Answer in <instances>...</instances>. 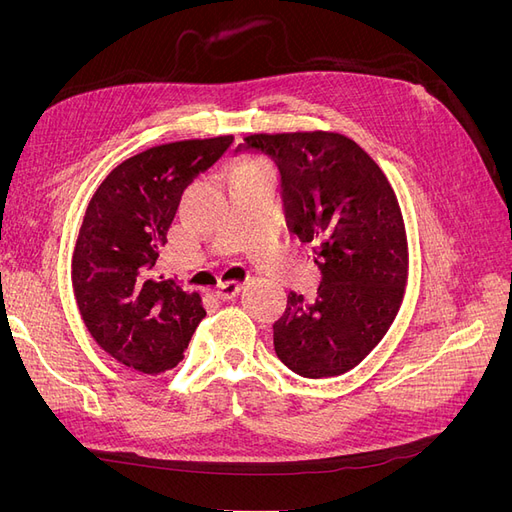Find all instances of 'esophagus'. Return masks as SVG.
<instances>
[{
  "mask_svg": "<svg viewBox=\"0 0 512 512\" xmlns=\"http://www.w3.org/2000/svg\"><path fill=\"white\" fill-rule=\"evenodd\" d=\"M241 288H243V284L241 282H222L220 286H218V290H215V297L218 299H222V301H228V299H235L237 294L241 292Z\"/></svg>",
  "mask_w": 512,
  "mask_h": 512,
  "instance_id": "esophagus-1",
  "label": "esophagus"
}]
</instances>
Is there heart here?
<instances>
[{
  "label": "heart",
  "instance_id": "1",
  "mask_svg": "<svg viewBox=\"0 0 512 512\" xmlns=\"http://www.w3.org/2000/svg\"><path fill=\"white\" fill-rule=\"evenodd\" d=\"M262 173H269V166L265 162L260 160H252V162H243L239 168H237V177H252V175H262Z\"/></svg>",
  "mask_w": 512,
  "mask_h": 512
}]
</instances>
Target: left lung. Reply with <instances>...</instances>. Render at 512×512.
Masks as SVG:
<instances>
[{
    "mask_svg": "<svg viewBox=\"0 0 512 512\" xmlns=\"http://www.w3.org/2000/svg\"><path fill=\"white\" fill-rule=\"evenodd\" d=\"M282 175L286 224L314 250L322 282L314 301L290 292L273 324L280 361L303 378L346 374L393 324L408 282V239L380 166L337 132L250 134Z\"/></svg>",
    "mask_w": 512,
    "mask_h": 512,
    "instance_id": "obj_1",
    "label": "left lung"
}]
</instances>
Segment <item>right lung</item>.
Masks as SVG:
<instances>
[{"label":"right lung","mask_w":512,"mask_h":512,"mask_svg":"<svg viewBox=\"0 0 512 512\" xmlns=\"http://www.w3.org/2000/svg\"><path fill=\"white\" fill-rule=\"evenodd\" d=\"M232 136L151 147L121 162L91 196L72 254V288L87 331L121 365L173 369L205 318L198 292L156 280L183 190L232 145Z\"/></svg>","instance_id":"add662e5"}]
</instances>
